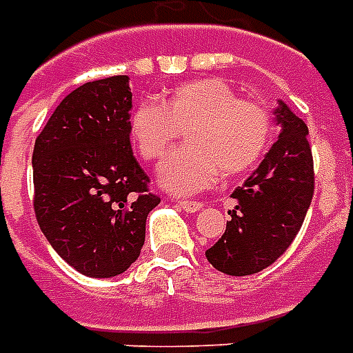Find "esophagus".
Returning <instances> with one entry per match:
<instances>
[{"label": "esophagus", "instance_id": "34e87169", "mask_svg": "<svg viewBox=\"0 0 353 353\" xmlns=\"http://www.w3.org/2000/svg\"><path fill=\"white\" fill-rule=\"evenodd\" d=\"M177 205L183 211H187V213H196V211H200L203 208L202 202H194V200H179Z\"/></svg>", "mask_w": 353, "mask_h": 353}]
</instances>
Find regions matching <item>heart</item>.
I'll return each mask as SVG.
<instances>
[{
    "mask_svg": "<svg viewBox=\"0 0 353 353\" xmlns=\"http://www.w3.org/2000/svg\"><path fill=\"white\" fill-rule=\"evenodd\" d=\"M130 137L143 161L163 159L187 129L189 148L176 151L159 166L161 187L176 194H192L256 166L273 140V117L268 106L239 99L221 78L181 83L163 103L143 101L132 110Z\"/></svg>",
    "mask_w": 353,
    "mask_h": 353,
    "instance_id": "b5f03b06",
    "label": "heart"
}]
</instances>
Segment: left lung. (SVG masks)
I'll return each instance as SVG.
<instances>
[{"mask_svg": "<svg viewBox=\"0 0 353 353\" xmlns=\"http://www.w3.org/2000/svg\"><path fill=\"white\" fill-rule=\"evenodd\" d=\"M273 114L283 129L279 140L252 176L232 192V219L221 239L205 250L208 262L226 275H252L284 254L314 194L309 127L283 101Z\"/></svg>", "mask_w": 353, "mask_h": 353, "instance_id": "8db88e82", "label": "left lung"}]
</instances>
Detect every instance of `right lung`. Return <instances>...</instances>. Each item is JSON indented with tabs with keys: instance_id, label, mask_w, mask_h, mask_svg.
<instances>
[{
	"instance_id": "right-lung-1",
	"label": "right lung",
	"mask_w": 353,
	"mask_h": 353,
	"mask_svg": "<svg viewBox=\"0 0 353 353\" xmlns=\"http://www.w3.org/2000/svg\"><path fill=\"white\" fill-rule=\"evenodd\" d=\"M129 77L93 80L70 91L33 148V210L54 250L93 279L137 262L145 219L161 198L130 148Z\"/></svg>"
}]
</instances>
